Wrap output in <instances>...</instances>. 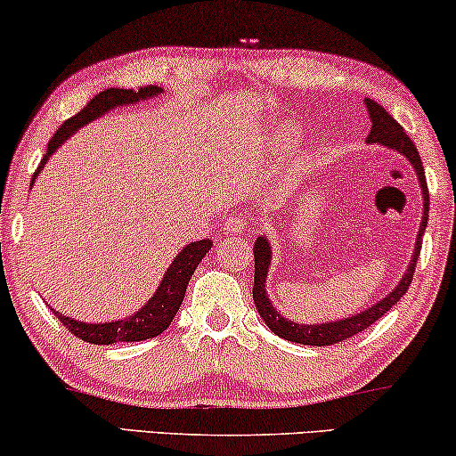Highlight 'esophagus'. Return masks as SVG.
Here are the masks:
<instances>
[{
	"instance_id": "obj_1",
	"label": "esophagus",
	"mask_w": 456,
	"mask_h": 456,
	"mask_svg": "<svg viewBox=\"0 0 456 456\" xmlns=\"http://www.w3.org/2000/svg\"><path fill=\"white\" fill-rule=\"evenodd\" d=\"M240 228H242V220H240V217H236V216L228 217L226 224H224V230H226V234L240 232Z\"/></svg>"
}]
</instances>
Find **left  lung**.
<instances>
[{
    "label": "left lung",
    "mask_w": 456,
    "mask_h": 456,
    "mask_svg": "<svg viewBox=\"0 0 456 456\" xmlns=\"http://www.w3.org/2000/svg\"><path fill=\"white\" fill-rule=\"evenodd\" d=\"M366 109H369V117H370V132L366 135V142L370 144H383L387 149H394L404 155L415 167L419 182H421V191H423V203H425V211H423V220H421V228H419V236H417V247H415V256H412V262L406 270L404 279L400 281V285L394 289L387 297H383L381 301H377L375 305H370L369 310L360 312V314L346 318V321H337V322H327V324H297L287 321L285 316H281L279 312L274 310V305L270 304L268 295H265V276H268V265H270V245L264 236H259L256 240V247H253V257H256V282H253V301H256V307L259 312V316L264 318V322L272 329V333H276L282 339L293 341V344H301V346H333L339 344V341L350 339V337L358 335L360 330L369 329L372 322L379 321L383 314H387L392 307L398 304L402 295L409 291L412 276H415V268H417V257L419 251H421V236L425 232V226H428V214H429V192H428V182H425V169L421 165V157H419L417 146L412 144V140L406 135L404 129L398 121H394V117L383 109L381 104H377L375 100L366 98Z\"/></svg>",
    "instance_id": "left-lung-1"
}]
</instances>
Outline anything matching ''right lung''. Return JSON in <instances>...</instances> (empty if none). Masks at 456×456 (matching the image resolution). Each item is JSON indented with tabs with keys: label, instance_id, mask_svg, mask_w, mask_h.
Listing matches in <instances>:
<instances>
[{
	"label": "right lung",
	"instance_id": "1",
	"mask_svg": "<svg viewBox=\"0 0 456 456\" xmlns=\"http://www.w3.org/2000/svg\"><path fill=\"white\" fill-rule=\"evenodd\" d=\"M157 94H161V90H159L157 86L138 87V90H117V87H110V90L96 94V96H94L84 109L77 112L75 117H70V119L64 121L62 126L56 129V134L52 135L50 142H47L45 157L41 159L37 171L33 174L31 184L35 182V177H37L41 167L45 165L47 159H50V155H54L58 146H61L67 138H70V135H73L81 126L98 119L100 115H104L106 110L115 109V106L140 102V100L152 98L157 96ZM209 249H211L209 239L186 245L184 249L177 253L174 264L169 265L167 272H165L161 285H159L157 293L149 299V304L142 307L140 312H135V314L123 318V321L87 324V322H79L69 316L58 314L56 310L54 314L75 337H79L81 341H87V344H96V346H112V344H119V341H144V339H151V337L161 335L163 330L169 327L171 321H174L177 310H180L182 299H184L186 295L188 281H191L192 272L197 270L200 259L207 256V251Z\"/></svg>",
	"mask_w": 456,
	"mask_h": 456
}]
</instances>
